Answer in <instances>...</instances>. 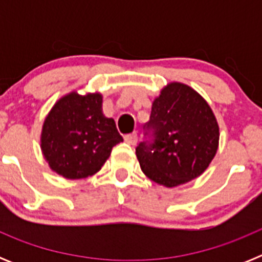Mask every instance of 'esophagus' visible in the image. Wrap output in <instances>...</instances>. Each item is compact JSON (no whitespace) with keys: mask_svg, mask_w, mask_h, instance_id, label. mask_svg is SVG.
I'll return each mask as SVG.
<instances>
[{"mask_svg":"<svg viewBox=\"0 0 262 262\" xmlns=\"http://www.w3.org/2000/svg\"><path fill=\"white\" fill-rule=\"evenodd\" d=\"M124 140H126L128 144L134 145V144H136V142H138V135H136V133L128 134V135L124 136Z\"/></svg>","mask_w":262,"mask_h":262,"instance_id":"obj_1","label":"esophagus"}]
</instances>
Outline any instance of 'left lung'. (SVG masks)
Returning a JSON list of instances; mask_svg holds the SVG:
<instances>
[{"mask_svg": "<svg viewBox=\"0 0 262 262\" xmlns=\"http://www.w3.org/2000/svg\"><path fill=\"white\" fill-rule=\"evenodd\" d=\"M145 128L152 131L154 140L140 143L136 157L143 173L165 187L200 177L216 155V118L206 99L181 82L161 89Z\"/></svg>", "mask_w": 262, "mask_h": 262, "instance_id": "8db88e82", "label": "left lung"}]
</instances>
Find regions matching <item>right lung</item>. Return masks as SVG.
<instances>
[{
	"mask_svg": "<svg viewBox=\"0 0 262 262\" xmlns=\"http://www.w3.org/2000/svg\"><path fill=\"white\" fill-rule=\"evenodd\" d=\"M120 142L114 119L103 115L101 93L61 97L46 117L40 135L50 168L68 180L96 174Z\"/></svg>",
	"mask_w": 262,
	"mask_h": 262,
	"instance_id": "right-lung-1",
	"label": "right lung"
}]
</instances>
